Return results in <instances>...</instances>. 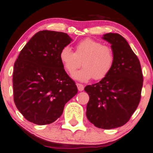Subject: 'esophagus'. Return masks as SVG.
Masks as SVG:
<instances>
[{
  "label": "esophagus",
  "mask_w": 153,
  "mask_h": 153,
  "mask_svg": "<svg viewBox=\"0 0 153 153\" xmlns=\"http://www.w3.org/2000/svg\"><path fill=\"white\" fill-rule=\"evenodd\" d=\"M76 86H77V88H78L79 91H82L84 90V86H83V85H82V84L77 83Z\"/></svg>",
  "instance_id": "obj_1"
}]
</instances>
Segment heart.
<instances>
[{
    "label": "heart",
    "instance_id": "1",
    "mask_svg": "<svg viewBox=\"0 0 153 153\" xmlns=\"http://www.w3.org/2000/svg\"><path fill=\"white\" fill-rule=\"evenodd\" d=\"M63 67L67 73L73 74L82 65L83 68L75 72L72 77L81 82L94 78L101 80L108 76L115 62L113 49L92 38L79 42L74 53L68 46L63 48L59 54Z\"/></svg>",
    "mask_w": 153,
    "mask_h": 153
}]
</instances>
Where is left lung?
<instances>
[{
	"instance_id": "8db88e82",
	"label": "left lung",
	"mask_w": 153,
	"mask_h": 153,
	"mask_svg": "<svg viewBox=\"0 0 153 153\" xmlns=\"http://www.w3.org/2000/svg\"><path fill=\"white\" fill-rule=\"evenodd\" d=\"M102 39L111 45L115 62L108 76L87 85L90 96L86 116L97 128H118L126 123L141 99L143 75L137 56L121 35L108 33Z\"/></svg>"
}]
</instances>
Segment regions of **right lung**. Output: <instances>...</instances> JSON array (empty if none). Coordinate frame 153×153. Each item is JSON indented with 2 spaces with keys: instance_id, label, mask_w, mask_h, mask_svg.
I'll return each mask as SVG.
<instances>
[{
  "instance_id": "right-lung-1",
  "label": "right lung",
  "mask_w": 153,
  "mask_h": 153,
  "mask_svg": "<svg viewBox=\"0 0 153 153\" xmlns=\"http://www.w3.org/2000/svg\"><path fill=\"white\" fill-rule=\"evenodd\" d=\"M71 40L64 32L39 31L19 55L13 66V100L27 121L37 125L54 122L78 92L59 58Z\"/></svg>"
}]
</instances>
